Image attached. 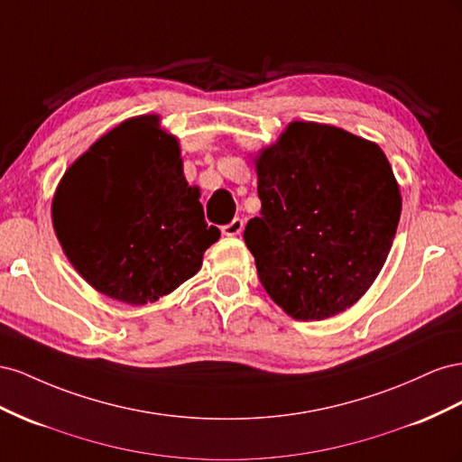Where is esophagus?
Listing matches in <instances>:
<instances>
[{
    "label": "esophagus",
    "instance_id": "esophagus-1",
    "mask_svg": "<svg viewBox=\"0 0 462 462\" xmlns=\"http://www.w3.org/2000/svg\"><path fill=\"white\" fill-rule=\"evenodd\" d=\"M245 226V222L242 218H234L226 226H222V234L224 236H240L242 230Z\"/></svg>",
    "mask_w": 462,
    "mask_h": 462
}]
</instances>
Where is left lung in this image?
<instances>
[{"instance_id": "8db88e82", "label": "left lung", "mask_w": 462, "mask_h": 462, "mask_svg": "<svg viewBox=\"0 0 462 462\" xmlns=\"http://www.w3.org/2000/svg\"><path fill=\"white\" fill-rule=\"evenodd\" d=\"M259 217L244 240L259 281L290 318L354 306L383 269L402 197L379 144L318 122H290L254 156Z\"/></svg>"}]
</instances>
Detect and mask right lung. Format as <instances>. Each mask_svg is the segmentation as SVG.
<instances>
[{
  "label": "right lung",
  "mask_w": 462,
  "mask_h": 462,
  "mask_svg": "<svg viewBox=\"0 0 462 462\" xmlns=\"http://www.w3.org/2000/svg\"><path fill=\"white\" fill-rule=\"evenodd\" d=\"M183 176L178 137L161 117H129L65 170L51 224L65 257L100 294L152 304L189 281L220 238Z\"/></svg>",
  "instance_id": "obj_1"
}]
</instances>
